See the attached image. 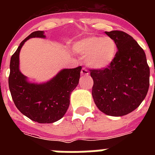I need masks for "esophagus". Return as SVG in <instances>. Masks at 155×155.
Listing matches in <instances>:
<instances>
[{"label": "esophagus", "mask_w": 155, "mask_h": 155, "mask_svg": "<svg viewBox=\"0 0 155 155\" xmlns=\"http://www.w3.org/2000/svg\"><path fill=\"white\" fill-rule=\"evenodd\" d=\"M80 74H81V75H84V76H85V75H89V72H88V71H87L86 68H83L82 70H81V72H80Z\"/></svg>", "instance_id": "esophagus-1"}]
</instances>
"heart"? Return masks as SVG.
<instances>
[{
    "label": "heart",
    "instance_id": "heart-1",
    "mask_svg": "<svg viewBox=\"0 0 155 155\" xmlns=\"http://www.w3.org/2000/svg\"><path fill=\"white\" fill-rule=\"evenodd\" d=\"M73 51L86 57V62L90 68L104 70L115 61L118 48L112 38L91 36L77 41L73 46Z\"/></svg>",
    "mask_w": 155,
    "mask_h": 155
}]
</instances>
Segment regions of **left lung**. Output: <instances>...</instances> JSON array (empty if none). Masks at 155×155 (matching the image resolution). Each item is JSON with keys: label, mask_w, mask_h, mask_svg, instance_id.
Here are the masks:
<instances>
[{"label": "left lung", "mask_w": 155, "mask_h": 155, "mask_svg": "<svg viewBox=\"0 0 155 155\" xmlns=\"http://www.w3.org/2000/svg\"><path fill=\"white\" fill-rule=\"evenodd\" d=\"M115 40L118 52L115 61L104 70H91L92 98L102 113L121 117L135 110L147 96L150 68L146 54L126 33L104 32Z\"/></svg>", "instance_id": "1"}]
</instances>
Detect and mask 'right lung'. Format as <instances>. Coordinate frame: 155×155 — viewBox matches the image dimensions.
<instances>
[{
	"label": "right lung",
	"mask_w": 155,
	"mask_h": 155,
	"mask_svg": "<svg viewBox=\"0 0 155 155\" xmlns=\"http://www.w3.org/2000/svg\"><path fill=\"white\" fill-rule=\"evenodd\" d=\"M32 38H45L44 31H35L21 42L10 59L8 87L18 109L30 120L38 123H53L65 115L70 104V96L77 87L81 67L62 69L52 79L35 83L19 69V54L26 41Z\"/></svg>",
	"instance_id": "right-lung-1"
}]
</instances>
